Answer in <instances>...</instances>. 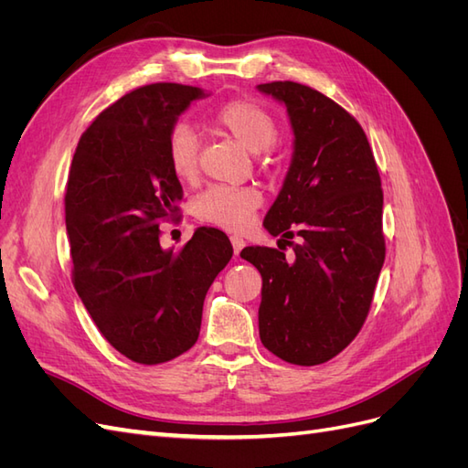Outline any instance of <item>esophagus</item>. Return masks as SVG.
Here are the masks:
<instances>
[{
  "mask_svg": "<svg viewBox=\"0 0 468 468\" xmlns=\"http://www.w3.org/2000/svg\"><path fill=\"white\" fill-rule=\"evenodd\" d=\"M230 242H232L234 253H236V256H239V251H242V248L246 246L244 238H242V236H238V234H234V236H230Z\"/></svg>",
  "mask_w": 468,
  "mask_h": 468,
  "instance_id": "obj_1",
  "label": "esophagus"
}]
</instances>
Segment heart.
Masks as SVG:
<instances>
[{
  "label": "heart",
  "mask_w": 468,
  "mask_h": 468,
  "mask_svg": "<svg viewBox=\"0 0 468 468\" xmlns=\"http://www.w3.org/2000/svg\"><path fill=\"white\" fill-rule=\"evenodd\" d=\"M210 122L224 134L251 152H261L273 146L279 134L275 117L251 99H232L220 105L210 115ZM167 164L172 174L191 183L199 174V138L186 122H177L167 136L165 146ZM263 203V195L258 187L244 186H208L191 203L193 215L224 230H244L251 224L253 212Z\"/></svg>",
  "instance_id": "heart-1"
}]
</instances>
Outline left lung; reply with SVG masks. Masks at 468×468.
<instances>
[{
    "mask_svg": "<svg viewBox=\"0 0 468 468\" xmlns=\"http://www.w3.org/2000/svg\"><path fill=\"white\" fill-rule=\"evenodd\" d=\"M258 88L287 105L294 133L289 174L263 220L292 253L251 246L239 256L263 279L261 344L287 363L320 365L363 328L385 263L378 167L361 124L330 97L296 81Z\"/></svg>",
    "mask_w": 468,
    "mask_h": 468,
    "instance_id": "left-lung-1",
    "label": "left lung"
}]
</instances>
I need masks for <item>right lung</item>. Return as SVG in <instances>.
Wrapping results in <instances>:
<instances>
[{
  "label": "right lung",
  "mask_w": 468,
  "mask_h": 468,
  "mask_svg": "<svg viewBox=\"0 0 468 468\" xmlns=\"http://www.w3.org/2000/svg\"><path fill=\"white\" fill-rule=\"evenodd\" d=\"M203 95L169 81L122 95L81 134L69 165L72 282L107 342L140 365L195 346L207 291L234 253L229 236L205 226L176 251L160 246V224L177 218L183 197L167 136Z\"/></svg>",
  "instance_id": "1"
}]
</instances>
